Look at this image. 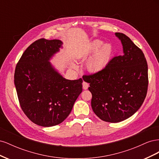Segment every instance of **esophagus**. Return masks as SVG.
Returning <instances> with one entry per match:
<instances>
[{
	"instance_id": "34e87169",
	"label": "esophagus",
	"mask_w": 159,
	"mask_h": 159,
	"mask_svg": "<svg viewBox=\"0 0 159 159\" xmlns=\"http://www.w3.org/2000/svg\"><path fill=\"white\" fill-rule=\"evenodd\" d=\"M82 85H83V89H88V88H89V84H88L87 82H85V81H84Z\"/></svg>"
}]
</instances>
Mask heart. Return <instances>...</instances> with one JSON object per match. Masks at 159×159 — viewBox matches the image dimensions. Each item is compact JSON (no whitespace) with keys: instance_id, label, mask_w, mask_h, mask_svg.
I'll return each mask as SVG.
<instances>
[{"instance_id":"obj_1","label":"heart","mask_w":159,"mask_h":159,"mask_svg":"<svg viewBox=\"0 0 159 159\" xmlns=\"http://www.w3.org/2000/svg\"><path fill=\"white\" fill-rule=\"evenodd\" d=\"M113 54V48L111 44H104L102 40H95L91 42L81 52L80 57L85 60V68L91 73L103 71L109 63ZM75 68V65L72 64Z\"/></svg>"}]
</instances>
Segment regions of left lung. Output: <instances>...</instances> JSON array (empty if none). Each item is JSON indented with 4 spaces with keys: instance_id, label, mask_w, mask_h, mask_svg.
I'll use <instances>...</instances> for the list:
<instances>
[{
    "instance_id": "8db88e82",
    "label": "left lung",
    "mask_w": 159,
    "mask_h": 159,
    "mask_svg": "<svg viewBox=\"0 0 159 159\" xmlns=\"http://www.w3.org/2000/svg\"><path fill=\"white\" fill-rule=\"evenodd\" d=\"M123 55L115 56L103 71L84 75L92 94L91 107L97 116L109 123L131 117L141 107L148 88V66L142 50L123 33L116 32Z\"/></svg>"
}]
</instances>
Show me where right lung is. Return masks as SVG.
Returning a JSON list of instances; mask_svg holds the SVG:
<instances>
[{"label":"right lung","mask_w":159,"mask_h":159,"mask_svg":"<svg viewBox=\"0 0 159 159\" xmlns=\"http://www.w3.org/2000/svg\"><path fill=\"white\" fill-rule=\"evenodd\" d=\"M62 44L60 40H38L28 47L16 66L14 85L19 103L38 125L52 127L63 122L82 91V79H65L49 61Z\"/></svg>","instance_id":"right-lung-1"}]
</instances>
